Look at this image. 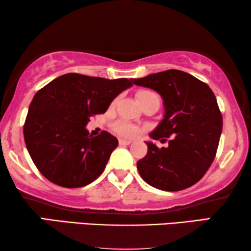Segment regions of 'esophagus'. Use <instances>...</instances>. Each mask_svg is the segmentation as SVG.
I'll list each match as a JSON object with an SVG mask.
<instances>
[{
	"instance_id": "1",
	"label": "esophagus",
	"mask_w": 251,
	"mask_h": 251,
	"mask_svg": "<svg viewBox=\"0 0 251 251\" xmlns=\"http://www.w3.org/2000/svg\"><path fill=\"white\" fill-rule=\"evenodd\" d=\"M118 142H119V145H129V144H132L133 141L124 140V138H119Z\"/></svg>"
}]
</instances>
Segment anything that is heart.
Wrapping results in <instances>:
<instances>
[{
	"mask_svg": "<svg viewBox=\"0 0 251 251\" xmlns=\"http://www.w3.org/2000/svg\"><path fill=\"white\" fill-rule=\"evenodd\" d=\"M136 97H137V100L138 102L145 100L147 98H151V97H158L156 94L154 93L152 90H140L138 93L136 94ZM114 130L115 133H117L118 135H121V136H124V137H132L134 135H136L137 133V128L135 126H133L132 124H128V123H125V122H118L116 124L114 125Z\"/></svg>",
	"mask_w": 251,
	"mask_h": 251,
	"instance_id": "b5f03b06",
	"label": "heart"
}]
</instances>
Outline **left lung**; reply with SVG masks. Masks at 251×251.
Here are the masks:
<instances>
[{"mask_svg": "<svg viewBox=\"0 0 251 251\" xmlns=\"http://www.w3.org/2000/svg\"><path fill=\"white\" fill-rule=\"evenodd\" d=\"M161 95L164 118L150 134L168 147L146 142L147 154L137 162L143 180L163 191H181L200 181L216 157L222 132L217 98L206 83L181 70L170 69L132 79Z\"/></svg>", "mask_w": 251, "mask_h": 251, "instance_id": "1", "label": "left lung"}]
</instances>
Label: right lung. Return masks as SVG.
I'll return each instance as SVG.
<instances>
[{"label":"right lung","mask_w":251,"mask_h":251,"mask_svg":"<svg viewBox=\"0 0 251 251\" xmlns=\"http://www.w3.org/2000/svg\"><path fill=\"white\" fill-rule=\"evenodd\" d=\"M130 86L127 78L66 74L40 89L23 127L27 152L40 173L63 188H81L96 180L118 141L106 130L93 137L86 125Z\"/></svg>","instance_id":"1"}]
</instances>
